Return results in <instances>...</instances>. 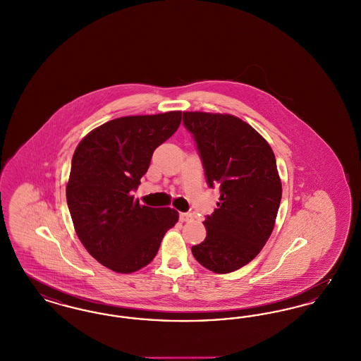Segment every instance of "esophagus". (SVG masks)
<instances>
[{
	"label": "esophagus",
	"instance_id": "obj_1",
	"mask_svg": "<svg viewBox=\"0 0 361 361\" xmlns=\"http://www.w3.org/2000/svg\"><path fill=\"white\" fill-rule=\"evenodd\" d=\"M180 221L181 222L192 221V214H189V212H180Z\"/></svg>",
	"mask_w": 361,
	"mask_h": 361
}]
</instances>
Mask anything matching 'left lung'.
Returning a JSON list of instances; mask_svg holds the SVG:
<instances>
[{
  "label": "left lung",
  "instance_id": "left-lung-1",
  "mask_svg": "<svg viewBox=\"0 0 361 361\" xmlns=\"http://www.w3.org/2000/svg\"><path fill=\"white\" fill-rule=\"evenodd\" d=\"M203 164L207 184L219 188L215 211L207 215V237L192 255L215 274L250 262L269 238L281 200V181L271 146L247 123L231 115L184 112Z\"/></svg>",
  "mask_w": 361,
  "mask_h": 361
}]
</instances>
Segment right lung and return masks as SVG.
<instances>
[{
    "instance_id": "right-lung-1",
    "label": "right lung",
    "mask_w": 361,
    "mask_h": 361,
    "mask_svg": "<svg viewBox=\"0 0 361 361\" xmlns=\"http://www.w3.org/2000/svg\"><path fill=\"white\" fill-rule=\"evenodd\" d=\"M181 112L106 121L77 146L66 187L75 233L86 250L119 274L142 269L178 221L172 208L140 206L131 196L155 149L177 131Z\"/></svg>"
}]
</instances>
